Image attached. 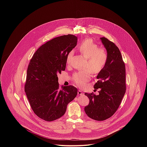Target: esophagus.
<instances>
[{
    "mask_svg": "<svg viewBox=\"0 0 147 147\" xmlns=\"http://www.w3.org/2000/svg\"><path fill=\"white\" fill-rule=\"evenodd\" d=\"M78 95H83V92H82V90H79L78 92Z\"/></svg>",
    "mask_w": 147,
    "mask_h": 147,
    "instance_id": "obj_1",
    "label": "esophagus"
}]
</instances>
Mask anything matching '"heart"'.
Here are the masks:
<instances>
[{
  "mask_svg": "<svg viewBox=\"0 0 147 147\" xmlns=\"http://www.w3.org/2000/svg\"><path fill=\"white\" fill-rule=\"evenodd\" d=\"M79 49L83 56L86 58L85 67L89 69L93 74L100 73L105 67L107 60L106 50L102 48H98V45L90 38L84 39L80 44ZM73 53V51L68 53L67 57V63H69ZM88 70L86 69L74 74L73 80L78 86H83L89 80L90 73Z\"/></svg>",
  "mask_w": 147,
  "mask_h": 147,
  "instance_id": "heart-1",
  "label": "heart"
}]
</instances>
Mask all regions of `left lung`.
<instances>
[{
  "instance_id": "obj_1",
  "label": "left lung",
  "mask_w": 147,
  "mask_h": 147,
  "mask_svg": "<svg viewBox=\"0 0 147 147\" xmlns=\"http://www.w3.org/2000/svg\"><path fill=\"white\" fill-rule=\"evenodd\" d=\"M100 40L106 50L107 60L94 85L95 90L99 89V94L85 93L89 103L84 107L89 118L98 121L109 118L115 113L126 89L125 64L118 47L105 37Z\"/></svg>"
}]
</instances>
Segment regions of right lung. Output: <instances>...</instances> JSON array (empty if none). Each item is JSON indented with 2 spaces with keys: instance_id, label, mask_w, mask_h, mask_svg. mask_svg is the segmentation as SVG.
<instances>
[{
  "instance_id": "add662e5",
  "label": "right lung",
  "mask_w": 147,
  "mask_h": 147,
  "mask_svg": "<svg viewBox=\"0 0 147 147\" xmlns=\"http://www.w3.org/2000/svg\"><path fill=\"white\" fill-rule=\"evenodd\" d=\"M77 42L72 34L53 38L38 49L29 64L25 92L34 113L46 121L62 117L78 94L72 85L60 88L57 76L65 70L67 57Z\"/></svg>"
}]
</instances>
